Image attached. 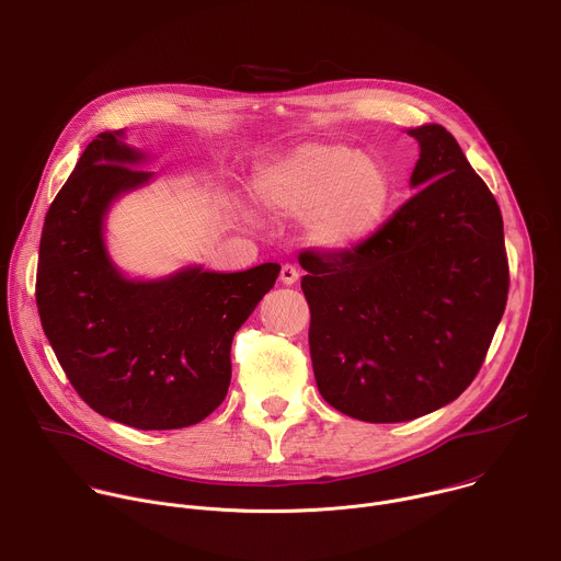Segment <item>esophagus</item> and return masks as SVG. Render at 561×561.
<instances>
[{
    "label": "esophagus",
    "instance_id": "34e87169",
    "mask_svg": "<svg viewBox=\"0 0 561 561\" xmlns=\"http://www.w3.org/2000/svg\"><path fill=\"white\" fill-rule=\"evenodd\" d=\"M298 270L291 265V263H285L283 267H280V280L285 283V285H294L296 280H298Z\"/></svg>",
    "mask_w": 561,
    "mask_h": 561
}]
</instances>
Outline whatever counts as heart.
I'll return each instance as SVG.
<instances>
[{"label":"heart","instance_id":"heart-1","mask_svg":"<svg viewBox=\"0 0 561 561\" xmlns=\"http://www.w3.org/2000/svg\"><path fill=\"white\" fill-rule=\"evenodd\" d=\"M256 198L283 214H308L309 237L322 248L367 239L391 203V176L371 154L343 144H307L254 179Z\"/></svg>","mask_w":561,"mask_h":561}]
</instances>
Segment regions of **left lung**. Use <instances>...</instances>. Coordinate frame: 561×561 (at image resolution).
Masks as SVG:
<instances>
[{
    "mask_svg": "<svg viewBox=\"0 0 561 561\" xmlns=\"http://www.w3.org/2000/svg\"><path fill=\"white\" fill-rule=\"evenodd\" d=\"M420 144L417 190L369 239L302 250L309 352L320 396L363 422H407L478 376L508 298L502 211L442 126Z\"/></svg>",
    "mask_w": 561,
    "mask_h": 561,
    "instance_id": "obj_1",
    "label": "left lung"
}]
</instances>
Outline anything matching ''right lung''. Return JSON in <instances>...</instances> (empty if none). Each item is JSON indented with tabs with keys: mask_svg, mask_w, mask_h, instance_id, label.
Segmentation results:
<instances>
[{
	"mask_svg": "<svg viewBox=\"0 0 561 561\" xmlns=\"http://www.w3.org/2000/svg\"><path fill=\"white\" fill-rule=\"evenodd\" d=\"M101 133L55 196L39 243L35 298L46 339L79 398L144 431L183 428L228 396L232 341L280 265L214 274L201 267L139 283L107 261L101 226L110 201L146 183L144 159Z\"/></svg>",
	"mask_w": 561,
	"mask_h": 561,
	"instance_id": "right-lung-1",
	"label": "right lung"
}]
</instances>
